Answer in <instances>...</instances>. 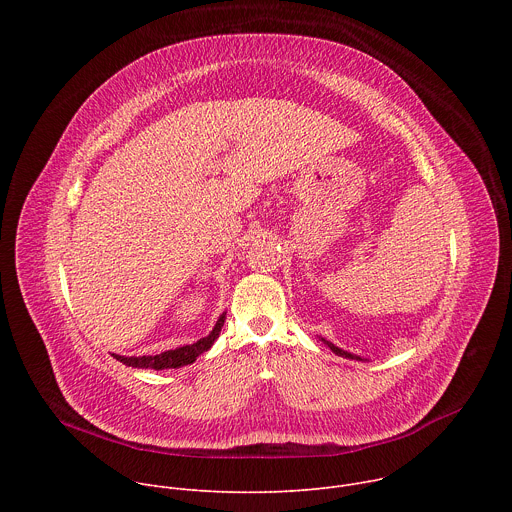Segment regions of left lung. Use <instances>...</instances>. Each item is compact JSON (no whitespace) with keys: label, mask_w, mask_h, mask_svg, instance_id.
Returning a JSON list of instances; mask_svg holds the SVG:
<instances>
[{"label":"left lung","mask_w":512,"mask_h":512,"mask_svg":"<svg viewBox=\"0 0 512 512\" xmlns=\"http://www.w3.org/2000/svg\"><path fill=\"white\" fill-rule=\"evenodd\" d=\"M328 346H330V350L334 352V354H338V356H344V358H352V360H362L360 356H356V354H350V352H346V350H342V348H338V346H334L332 342H328V340H324Z\"/></svg>","instance_id":"1"}]
</instances>
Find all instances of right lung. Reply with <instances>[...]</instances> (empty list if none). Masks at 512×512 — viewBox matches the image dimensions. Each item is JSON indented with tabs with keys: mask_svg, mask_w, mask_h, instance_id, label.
<instances>
[{
	"mask_svg": "<svg viewBox=\"0 0 512 512\" xmlns=\"http://www.w3.org/2000/svg\"><path fill=\"white\" fill-rule=\"evenodd\" d=\"M223 324H225V314L218 318L216 326L212 328V332L206 338H200L194 344L180 346L176 350H168V352H162V354H156V356H119V354H113V356L119 362L127 364V367H133V369H154V371L180 369V367H184V364L194 362L202 352H206L214 344L218 334H221Z\"/></svg>",
	"mask_w": 512,
	"mask_h": 512,
	"instance_id": "1",
	"label": "right lung"
}]
</instances>
